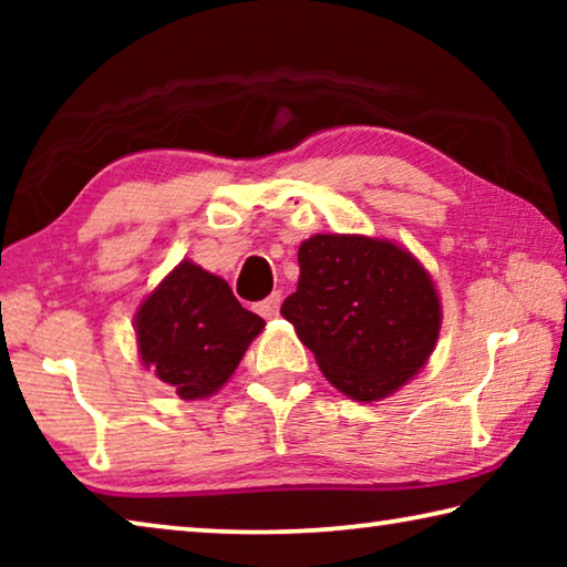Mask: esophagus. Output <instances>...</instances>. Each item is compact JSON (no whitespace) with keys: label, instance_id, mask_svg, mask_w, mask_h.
Listing matches in <instances>:
<instances>
[{"label":"esophagus","instance_id":"1","mask_svg":"<svg viewBox=\"0 0 567 567\" xmlns=\"http://www.w3.org/2000/svg\"><path fill=\"white\" fill-rule=\"evenodd\" d=\"M280 302H282V295L280 292H272L270 297H267V300H262L260 305H257V312H260L262 318L272 320L275 315L280 312Z\"/></svg>","mask_w":567,"mask_h":567}]
</instances>
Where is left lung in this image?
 Masks as SVG:
<instances>
[{
  "label": "left lung",
  "instance_id": "obj_1",
  "mask_svg": "<svg viewBox=\"0 0 567 567\" xmlns=\"http://www.w3.org/2000/svg\"><path fill=\"white\" fill-rule=\"evenodd\" d=\"M297 262L300 282L280 312L334 388L375 402L425 368L443 310L433 277L405 247L364 235H312Z\"/></svg>",
  "mask_w": 567,
  "mask_h": 567
}]
</instances>
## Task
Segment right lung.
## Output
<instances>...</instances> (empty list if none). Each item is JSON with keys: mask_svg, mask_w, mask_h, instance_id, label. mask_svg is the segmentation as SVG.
I'll list each match as a JSON object with an SVG mask.
<instances>
[{"mask_svg": "<svg viewBox=\"0 0 567 567\" xmlns=\"http://www.w3.org/2000/svg\"><path fill=\"white\" fill-rule=\"evenodd\" d=\"M262 328L265 320L237 302L223 277L189 260H182L134 315L142 364L182 400L215 395Z\"/></svg>", "mask_w": 567, "mask_h": 567, "instance_id": "right-lung-1", "label": "right lung"}]
</instances>
